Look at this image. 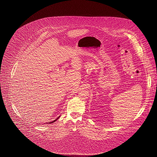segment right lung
I'll list each match as a JSON object with an SVG mask.
<instances>
[{
  "instance_id": "1",
  "label": "right lung",
  "mask_w": 157,
  "mask_h": 157,
  "mask_svg": "<svg viewBox=\"0 0 157 157\" xmlns=\"http://www.w3.org/2000/svg\"><path fill=\"white\" fill-rule=\"evenodd\" d=\"M59 117H58V118H57L56 120H55L54 121H52V122H49V124H52V123H53V122H55L56 120H58V119H59Z\"/></svg>"
}]
</instances>
